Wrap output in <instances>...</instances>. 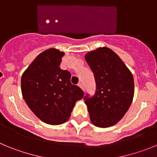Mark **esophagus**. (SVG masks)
<instances>
[{"instance_id": "obj_1", "label": "esophagus", "mask_w": 157, "mask_h": 157, "mask_svg": "<svg viewBox=\"0 0 157 157\" xmlns=\"http://www.w3.org/2000/svg\"><path fill=\"white\" fill-rule=\"evenodd\" d=\"M78 86H79V87H80V88H81V89H82V90H84V84H82L81 82H80V83H79V84H78Z\"/></svg>"}]
</instances>
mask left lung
I'll list each match as a JSON object with an SVG mask.
<instances>
[{"label": "left lung", "mask_w": 157, "mask_h": 157, "mask_svg": "<svg viewBox=\"0 0 157 157\" xmlns=\"http://www.w3.org/2000/svg\"><path fill=\"white\" fill-rule=\"evenodd\" d=\"M85 59L94 73L96 91L84 96L90 119L94 126L108 128L122 119L134 97V78L113 51L98 48L87 53Z\"/></svg>", "instance_id": "left-lung-1"}]
</instances>
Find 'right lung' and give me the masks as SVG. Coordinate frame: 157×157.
Wrapping results in <instances>:
<instances>
[{
    "mask_svg": "<svg viewBox=\"0 0 157 157\" xmlns=\"http://www.w3.org/2000/svg\"><path fill=\"white\" fill-rule=\"evenodd\" d=\"M64 52L50 48L40 53L23 73L21 89L32 112L43 122L52 125L69 120L76 101L84 91L70 82L71 73L59 66Z\"/></svg>",
    "mask_w": 157,
    "mask_h": 157,
    "instance_id": "add662e5",
    "label": "right lung"
}]
</instances>
